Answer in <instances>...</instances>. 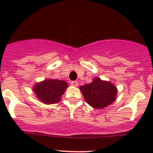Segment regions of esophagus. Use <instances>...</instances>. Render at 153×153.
I'll return each instance as SVG.
<instances>
[{"mask_svg": "<svg viewBox=\"0 0 153 153\" xmlns=\"http://www.w3.org/2000/svg\"><path fill=\"white\" fill-rule=\"evenodd\" d=\"M71 85L73 86H79V82L77 81H72L71 82Z\"/></svg>", "mask_w": 153, "mask_h": 153, "instance_id": "esophagus-1", "label": "esophagus"}]
</instances>
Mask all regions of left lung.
Returning a JSON list of instances; mask_svg holds the SVG:
<instances>
[{
	"mask_svg": "<svg viewBox=\"0 0 153 153\" xmlns=\"http://www.w3.org/2000/svg\"><path fill=\"white\" fill-rule=\"evenodd\" d=\"M86 102L95 109H103L111 105L117 98V89L110 82L94 78L91 83L79 87Z\"/></svg>",
	"mask_w": 153,
	"mask_h": 153,
	"instance_id": "8db88e82",
	"label": "left lung"
}]
</instances>
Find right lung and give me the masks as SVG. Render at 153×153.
I'll return each instance as SVG.
<instances>
[{
    "instance_id": "1",
    "label": "right lung",
    "mask_w": 153,
    "mask_h": 153,
    "mask_svg": "<svg viewBox=\"0 0 153 153\" xmlns=\"http://www.w3.org/2000/svg\"><path fill=\"white\" fill-rule=\"evenodd\" d=\"M67 82L59 79H48L37 82L33 86L36 98L44 104H55L61 100V96L67 90Z\"/></svg>"
}]
</instances>
